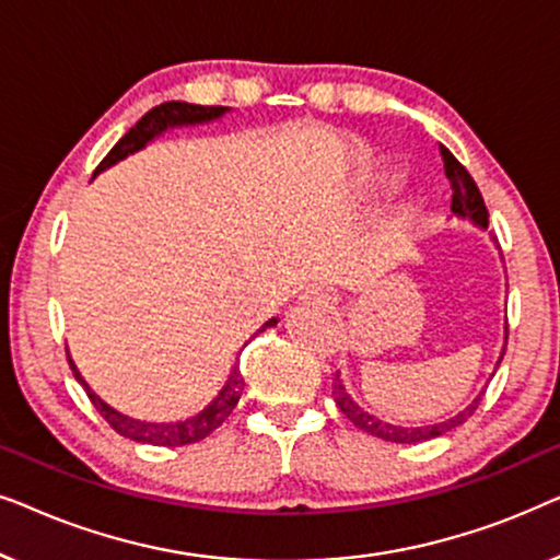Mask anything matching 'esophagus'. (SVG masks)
<instances>
[{
	"instance_id": "esophagus-1",
	"label": "esophagus",
	"mask_w": 560,
	"mask_h": 560,
	"mask_svg": "<svg viewBox=\"0 0 560 560\" xmlns=\"http://www.w3.org/2000/svg\"><path fill=\"white\" fill-rule=\"evenodd\" d=\"M298 305H301L303 311H328L331 308V295L320 288H308L301 298H298Z\"/></svg>"
}]
</instances>
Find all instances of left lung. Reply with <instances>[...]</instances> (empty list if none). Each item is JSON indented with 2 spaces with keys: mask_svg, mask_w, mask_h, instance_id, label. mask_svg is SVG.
<instances>
[{
  "mask_svg": "<svg viewBox=\"0 0 560 560\" xmlns=\"http://www.w3.org/2000/svg\"><path fill=\"white\" fill-rule=\"evenodd\" d=\"M441 158H443V171H446V178L451 183V188H454V196H451V211H454L456 217L469 219L477 226L487 229L489 226V211H487L485 198H481L477 183H474L469 171H466V167L458 163V160L451 155V152L443 148V144H441ZM504 339H508V336H504ZM500 362H502V357H500ZM481 395H485V393H481ZM481 395L471 405H466V408L458 412V416L448 418V420H441V423L402 428V425L385 423V420L374 418L372 412L359 408V405L351 400L347 387H343L339 372H336V377H334V400H336V405H339V410L343 412V416H347L351 423L359 428V431L377 435V439L389 441V443H420V441L439 439V435L454 431L456 425L466 423V420L474 416V410L479 408Z\"/></svg>",
  "mask_w": 560,
  "mask_h": 560,
  "instance_id": "left-lung-1",
  "label": "left lung"
}]
</instances>
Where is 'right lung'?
Returning <instances> with one entry per match:
<instances>
[{
  "instance_id": "1",
  "label": "right lung",
  "mask_w": 560,
  "mask_h": 560,
  "mask_svg": "<svg viewBox=\"0 0 560 560\" xmlns=\"http://www.w3.org/2000/svg\"><path fill=\"white\" fill-rule=\"evenodd\" d=\"M224 112H229L226 106H201V104H186V102L160 104V106H155V109H150L148 114H144V117L137 121V125L129 129V132L121 137L117 144H114V148L109 150V155L98 163L96 173H102V171H106V167H112L114 163H119V160L132 155V152L142 150L144 144L155 140L158 135H163L165 129L186 127V125H203V121L219 119ZM275 324H278V318H270L262 328H259V331H265V328H270ZM68 364H71L75 380H79L83 389H86L89 400L94 402L98 416H102L106 423L114 428V431H117L119 435H125V439H129V441L152 443V446H188V443L203 441L206 435H211L229 416H232V410L236 408V402H240L242 389H244L242 370H240V364H234L232 372H229L226 385L221 387V393L217 397H213V402L209 405V408H203L198 416L178 420V423H144V420L121 416V412L109 408L102 397L91 393V387L86 385V380L81 377L79 370H75L71 357H68Z\"/></svg>"
}]
</instances>
